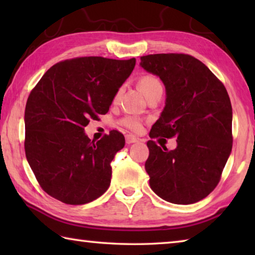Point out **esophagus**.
<instances>
[{"label":"esophagus","mask_w":255,"mask_h":255,"mask_svg":"<svg viewBox=\"0 0 255 255\" xmlns=\"http://www.w3.org/2000/svg\"><path fill=\"white\" fill-rule=\"evenodd\" d=\"M139 139L136 136L133 135H126V143L127 144H131V143H136V141H138Z\"/></svg>","instance_id":"34e87169"}]
</instances>
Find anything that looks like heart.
I'll list each match as a JSON object with an SVG mask.
<instances>
[{
	"label": "heart",
	"mask_w": 255,
	"mask_h": 255,
	"mask_svg": "<svg viewBox=\"0 0 255 255\" xmlns=\"http://www.w3.org/2000/svg\"><path fill=\"white\" fill-rule=\"evenodd\" d=\"M138 85H139L140 90L143 91L146 98L150 97L152 94L158 91H163V85L161 83V81H159L157 76L152 74H146L141 76L140 79L138 80ZM119 96L120 90L116 93L114 100L117 101L119 99ZM119 123L122 126L126 127L131 131H140L141 128H143V119L137 117V116H126V117H124Z\"/></svg>",
	"instance_id": "obj_1"
}]
</instances>
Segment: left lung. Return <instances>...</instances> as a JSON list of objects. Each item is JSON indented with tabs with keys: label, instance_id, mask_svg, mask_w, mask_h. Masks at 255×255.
Wrapping results in <instances>:
<instances>
[{
	"label": "left lung",
	"instance_id": "obj_1",
	"mask_svg": "<svg viewBox=\"0 0 255 255\" xmlns=\"http://www.w3.org/2000/svg\"><path fill=\"white\" fill-rule=\"evenodd\" d=\"M140 66L159 76L166 90L165 107L149 137L178 138L173 150L147 141L149 185L172 204H195L217 187L232 150L233 112L226 88L191 55L141 56Z\"/></svg>",
	"mask_w": 255,
	"mask_h": 255
}]
</instances>
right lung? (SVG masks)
Segmentation results:
<instances>
[{
    "label": "right lung",
    "mask_w": 255,
    "mask_h": 255,
    "mask_svg": "<svg viewBox=\"0 0 255 255\" xmlns=\"http://www.w3.org/2000/svg\"><path fill=\"white\" fill-rule=\"evenodd\" d=\"M136 59L86 56L62 60L31 90L24 111V150L38 183L67 205H84L110 185L111 162L125 137L111 130L100 140L85 135L90 119L106 115Z\"/></svg>",
    "instance_id": "add662e5"
}]
</instances>
